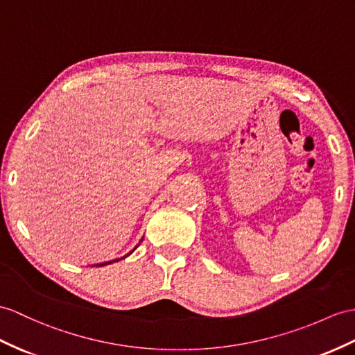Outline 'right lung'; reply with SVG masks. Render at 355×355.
I'll return each instance as SVG.
<instances>
[{"label": "right lung", "instance_id": "1", "mask_svg": "<svg viewBox=\"0 0 355 355\" xmlns=\"http://www.w3.org/2000/svg\"><path fill=\"white\" fill-rule=\"evenodd\" d=\"M141 241H143V238H141ZM141 241H140V243H138L132 250H131V252H129L126 256H123V257H120V259H114V261H110V262H102V263H96V265H94V266H105V265H110V263H114V262H119V261H122V259H125V257H128L129 254H131L132 252H134V250L138 247V245H140L141 244Z\"/></svg>", "mask_w": 355, "mask_h": 355}]
</instances>
